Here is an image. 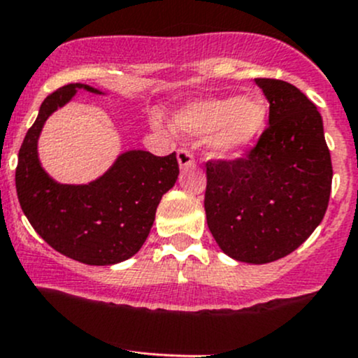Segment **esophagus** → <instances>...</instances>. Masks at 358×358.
<instances>
[{
    "mask_svg": "<svg viewBox=\"0 0 358 358\" xmlns=\"http://www.w3.org/2000/svg\"><path fill=\"white\" fill-rule=\"evenodd\" d=\"M176 156H178V164L182 170H187V168L194 166L195 158L194 155H192V151H188L185 148H180L178 151H176Z\"/></svg>",
    "mask_w": 358,
    "mask_h": 358,
    "instance_id": "1",
    "label": "esophagus"
}]
</instances>
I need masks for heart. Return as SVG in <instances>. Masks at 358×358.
I'll return each mask as SVG.
<instances>
[{
  "mask_svg": "<svg viewBox=\"0 0 358 358\" xmlns=\"http://www.w3.org/2000/svg\"><path fill=\"white\" fill-rule=\"evenodd\" d=\"M268 105L260 95L207 98L178 110L175 129L188 136L210 134V146L221 156H238L265 131Z\"/></svg>",
  "mask_w": 358,
  "mask_h": 358,
  "instance_id": "heart-1",
  "label": "heart"
}]
</instances>
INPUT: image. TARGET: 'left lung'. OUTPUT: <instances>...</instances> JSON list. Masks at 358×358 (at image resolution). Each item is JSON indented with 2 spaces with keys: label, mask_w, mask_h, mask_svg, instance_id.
<instances>
[{
  "label": "left lung",
  "mask_w": 358,
  "mask_h": 358,
  "mask_svg": "<svg viewBox=\"0 0 358 358\" xmlns=\"http://www.w3.org/2000/svg\"><path fill=\"white\" fill-rule=\"evenodd\" d=\"M255 81L268 127L241 158L207 161L203 207L224 253L260 265L287 257L323 221L333 166L316 105L287 81Z\"/></svg>",
  "instance_id": "8db88e82"
}]
</instances>
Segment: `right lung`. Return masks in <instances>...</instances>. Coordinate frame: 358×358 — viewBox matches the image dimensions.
Wrapping results in <instances>:
<instances>
[{"mask_svg": "<svg viewBox=\"0 0 358 358\" xmlns=\"http://www.w3.org/2000/svg\"><path fill=\"white\" fill-rule=\"evenodd\" d=\"M71 83L45 98L18 152L17 195L23 214L47 245L86 265H113L131 258L146 241L161 197L178 178L176 152H124L101 178L88 185H61L42 170L37 139L47 117L68 103Z\"/></svg>", "mask_w": 358, "mask_h": 358, "instance_id": "right-lung-1", "label": "right lung"}]
</instances>
